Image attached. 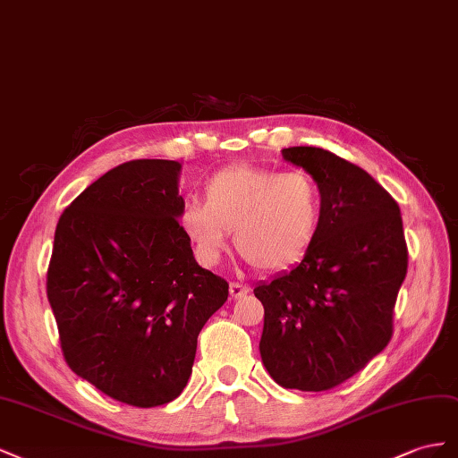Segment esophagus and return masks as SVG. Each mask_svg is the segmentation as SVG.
Here are the masks:
<instances>
[{
  "label": "esophagus",
  "instance_id": "obj_1",
  "mask_svg": "<svg viewBox=\"0 0 458 458\" xmlns=\"http://www.w3.org/2000/svg\"><path fill=\"white\" fill-rule=\"evenodd\" d=\"M250 293V287L243 285V284H238V282H232L230 284V297L232 299H240L243 295Z\"/></svg>",
  "mask_w": 458,
  "mask_h": 458
}]
</instances>
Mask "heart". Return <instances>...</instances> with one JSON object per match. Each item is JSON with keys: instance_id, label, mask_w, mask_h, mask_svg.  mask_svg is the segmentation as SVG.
Returning <instances> with one entry per match:
<instances>
[{"instance_id": "1", "label": "heart", "mask_w": 458, "mask_h": 458, "mask_svg": "<svg viewBox=\"0 0 458 458\" xmlns=\"http://www.w3.org/2000/svg\"><path fill=\"white\" fill-rule=\"evenodd\" d=\"M322 220V190L310 174L236 165L205 182L203 201L184 205L180 226L207 265L220 259L233 230L245 260L263 272H284L310 253Z\"/></svg>"}]
</instances>
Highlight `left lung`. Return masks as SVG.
Listing matches in <instances>:
<instances>
[{
    "instance_id": "obj_1",
    "label": "left lung",
    "mask_w": 458,
    "mask_h": 458,
    "mask_svg": "<svg viewBox=\"0 0 458 458\" xmlns=\"http://www.w3.org/2000/svg\"><path fill=\"white\" fill-rule=\"evenodd\" d=\"M282 155L318 182L324 220L301 263L253 290L265 307L259 349L282 387L326 391L389 344L407 242L397 201L360 166L320 148Z\"/></svg>"
}]
</instances>
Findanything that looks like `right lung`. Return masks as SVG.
I'll list each match as a JSON object with an SVG mask.
<instances>
[{
	"label": "right lung",
	"mask_w": 458,
	"mask_h": 458,
	"mask_svg": "<svg viewBox=\"0 0 458 458\" xmlns=\"http://www.w3.org/2000/svg\"><path fill=\"white\" fill-rule=\"evenodd\" d=\"M180 171L138 159L98 178L63 211L47 268L71 370L141 409L182 394L198 335L228 299V282L198 265L182 232Z\"/></svg>",
	"instance_id": "add662e5"
}]
</instances>
